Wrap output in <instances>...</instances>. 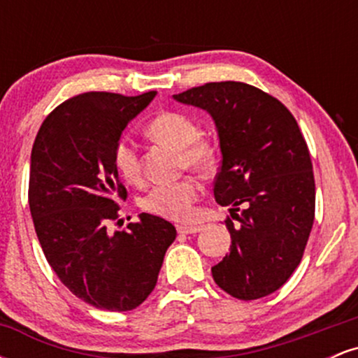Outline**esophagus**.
<instances>
[{"mask_svg": "<svg viewBox=\"0 0 358 358\" xmlns=\"http://www.w3.org/2000/svg\"><path fill=\"white\" fill-rule=\"evenodd\" d=\"M176 231H178V234H196L202 231V225H193V224H180L176 225Z\"/></svg>", "mask_w": 358, "mask_h": 358, "instance_id": "esophagus-1", "label": "esophagus"}]
</instances>
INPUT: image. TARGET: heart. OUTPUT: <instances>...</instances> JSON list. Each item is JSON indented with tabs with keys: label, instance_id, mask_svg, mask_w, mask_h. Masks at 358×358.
<instances>
[{
	"label": "heart",
	"instance_id": "heart-1",
	"mask_svg": "<svg viewBox=\"0 0 358 358\" xmlns=\"http://www.w3.org/2000/svg\"><path fill=\"white\" fill-rule=\"evenodd\" d=\"M146 134L159 143L178 148V163L195 173H207L215 165V146L200 134L199 126L187 114L166 110L158 114L146 126ZM113 163L117 175L129 185L143 183V168L139 156L127 141L114 146ZM200 195V183L192 176L176 182L158 183L139 199V207L151 215L168 220H187L193 213V203Z\"/></svg>",
	"mask_w": 358,
	"mask_h": 358
}]
</instances>
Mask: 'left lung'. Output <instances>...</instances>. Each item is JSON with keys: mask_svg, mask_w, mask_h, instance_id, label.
<instances>
[{"mask_svg": "<svg viewBox=\"0 0 358 358\" xmlns=\"http://www.w3.org/2000/svg\"><path fill=\"white\" fill-rule=\"evenodd\" d=\"M173 97L210 113L219 133L213 196L231 207L232 245L213 281L244 301L268 296L299 266L315 220L313 165L296 119L244 82H208Z\"/></svg>", "mask_w": 358, "mask_h": 358, "instance_id": "obj_1", "label": "left lung"}]
</instances>
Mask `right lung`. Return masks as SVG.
Returning <instances> with one entry per match:
<instances>
[{
  "label": "right lung",
  "instance_id": "obj_1",
  "mask_svg": "<svg viewBox=\"0 0 358 358\" xmlns=\"http://www.w3.org/2000/svg\"><path fill=\"white\" fill-rule=\"evenodd\" d=\"M155 96L150 90L134 97H71L45 117L31 148L28 203L45 257L77 298L99 310L141 305L176 237L170 222L150 213L124 231H109L119 217L117 200L127 196L113 163L114 146Z\"/></svg>",
  "mask_w": 358,
  "mask_h": 358
}]
</instances>
